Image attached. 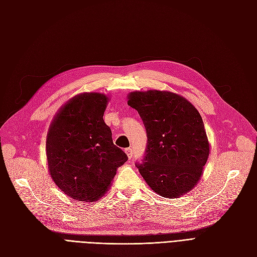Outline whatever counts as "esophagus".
<instances>
[{
  "label": "esophagus",
  "instance_id": "obj_1",
  "mask_svg": "<svg viewBox=\"0 0 257 257\" xmlns=\"http://www.w3.org/2000/svg\"><path fill=\"white\" fill-rule=\"evenodd\" d=\"M125 153H126L127 157L131 159L133 156V150L131 148H127V149H125Z\"/></svg>",
  "mask_w": 257,
  "mask_h": 257
}]
</instances>
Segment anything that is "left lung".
I'll use <instances>...</instances> for the list:
<instances>
[{
  "label": "left lung",
  "mask_w": 257,
  "mask_h": 257,
  "mask_svg": "<svg viewBox=\"0 0 257 257\" xmlns=\"http://www.w3.org/2000/svg\"><path fill=\"white\" fill-rule=\"evenodd\" d=\"M127 104L135 108L147 131V149L136 167L159 196L179 198L201 178L209 144L201 114L183 96L159 90L135 91Z\"/></svg>",
  "instance_id": "8db88e82"
}]
</instances>
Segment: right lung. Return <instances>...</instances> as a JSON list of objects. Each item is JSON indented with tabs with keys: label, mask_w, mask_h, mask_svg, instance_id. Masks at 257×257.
Returning <instances> with one entry per match:
<instances>
[{
	"label": "right lung",
	"mask_w": 257,
	"mask_h": 257,
	"mask_svg": "<svg viewBox=\"0 0 257 257\" xmlns=\"http://www.w3.org/2000/svg\"><path fill=\"white\" fill-rule=\"evenodd\" d=\"M108 98L85 92L69 100L53 119L47 136L51 178L77 201L99 200L127 155L112 143L103 114Z\"/></svg>",
	"instance_id": "1"
}]
</instances>
